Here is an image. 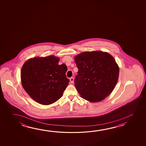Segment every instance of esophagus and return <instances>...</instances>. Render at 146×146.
I'll return each mask as SVG.
<instances>
[{
	"mask_svg": "<svg viewBox=\"0 0 146 146\" xmlns=\"http://www.w3.org/2000/svg\"><path fill=\"white\" fill-rule=\"evenodd\" d=\"M70 82L71 83H73V82H74V78L73 77H71L70 79Z\"/></svg>",
	"mask_w": 146,
	"mask_h": 146,
	"instance_id": "obj_1",
	"label": "esophagus"
}]
</instances>
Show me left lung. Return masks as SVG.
I'll list each match as a JSON object with an SVG mask.
<instances>
[{
	"label": "left lung",
	"instance_id": "1",
	"mask_svg": "<svg viewBox=\"0 0 146 146\" xmlns=\"http://www.w3.org/2000/svg\"><path fill=\"white\" fill-rule=\"evenodd\" d=\"M78 69L74 80L80 96L92 102L103 100L115 88L119 68L108 53L86 51L74 58Z\"/></svg>",
	"mask_w": 146,
	"mask_h": 146
}]
</instances>
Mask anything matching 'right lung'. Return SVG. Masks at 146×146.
Returning <instances> with one entry per match:
<instances>
[{
  "instance_id": "obj_1",
  "label": "right lung",
  "mask_w": 146,
  "mask_h": 146,
  "mask_svg": "<svg viewBox=\"0 0 146 146\" xmlns=\"http://www.w3.org/2000/svg\"><path fill=\"white\" fill-rule=\"evenodd\" d=\"M53 55L36 57L22 67L21 80L24 90L33 100L43 105L54 103L62 97L70 82L65 64Z\"/></svg>"
}]
</instances>
